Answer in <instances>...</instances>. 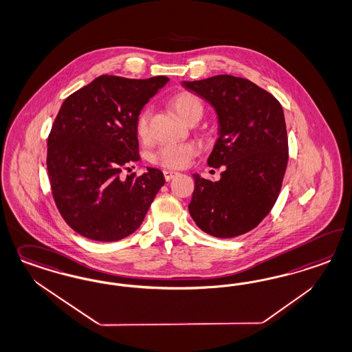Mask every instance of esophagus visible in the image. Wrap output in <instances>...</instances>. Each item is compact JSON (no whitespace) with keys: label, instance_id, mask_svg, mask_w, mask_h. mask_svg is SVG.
<instances>
[{"label":"esophagus","instance_id":"34e87169","mask_svg":"<svg viewBox=\"0 0 352 352\" xmlns=\"http://www.w3.org/2000/svg\"><path fill=\"white\" fill-rule=\"evenodd\" d=\"M163 175H164V179L166 182H170L173 177H176L179 173L177 172H173V170H163Z\"/></svg>","mask_w":352,"mask_h":352}]
</instances>
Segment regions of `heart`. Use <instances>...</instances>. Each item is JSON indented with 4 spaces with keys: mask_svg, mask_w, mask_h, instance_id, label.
I'll return each mask as SVG.
<instances>
[{
    "mask_svg": "<svg viewBox=\"0 0 352 352\" xmlns=\"http://www.w3.org/2000/svg\"><path fill=\"white\" fill-rule=\"evenodd\" d=\"M170 104L175 109V111L179 113V116L186 123H190L193 120H199L204 113V103L192 93L182 91L176 94L172 100ZM151 107H145L138 113L136 119L137 136L142 141H146L150 138V118H151ZM199 154V146L194 142H185V144H172L164 145L159 148L153 154V162L158 166L170 170H182L189 163L192 159Z\"/></svg>",
    "mask_w": 352,
    "mask_h": 352,
    "instance_id": "b5f03b06",
    "label": "heart"
}]
</instances>
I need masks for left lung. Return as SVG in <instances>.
<instances>
[{
	"label": "left lung",
	"mask_w": 352,
	"mask_h": 352,
	"mask_svg": "<svg viewBox=\"0 0 352 352\" xmlns=\"http://www.w3.org/2000/svg\"><path fill=\"white\" fill-rule=\"evenodd\" d=\"M215 107L219 138L208 166H224L219 182L193 175L189 212L210 236L232 239L261 224L276 204L289 159L284 111L252 81L217 75L182 81Z\"/></svg>",
	"instance_id": "left-lung-1"
}]
</instances>
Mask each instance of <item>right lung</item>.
<instances>
[{
	"label": "right lung",
	"mask_w": 352,
	"mask_h": 352,
	"mask_svg": "<svg viewBox=\"0 0 352 352\" xmlns=\"http://www.w3.org/2000/svg\"><path fill=\"white\" fill-rule=\"evenodd\" d=\"M167 76L102 75L62 103L47 137L46 166L58 211L85 239L113 242L144 221L163 172L124 170L140 160L137 116Z\"/></svg>",
	"instance_id": "obj_1"
}]
</instances>
